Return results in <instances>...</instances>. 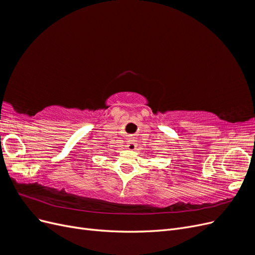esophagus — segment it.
Returning a JSON list of instances; mask_svg holds the SVG:
<instances>
[{
  "mask_svg": "<svg viewBox=\"0 0 255 255\" xmlns=\"http://www.w3.org/2000/svg\"><path fill=\"white\" fill-rule=\"evenodd\" d=\"M127 146H128V150H135L136 149V143L133 140H130V141L128 142Z\"/></svg>",
  "mask_w": 255,
  "mask_h": 255,
  "instance_id": "esophagus-1",
  "label": "esophagus"
}]
</instances>
